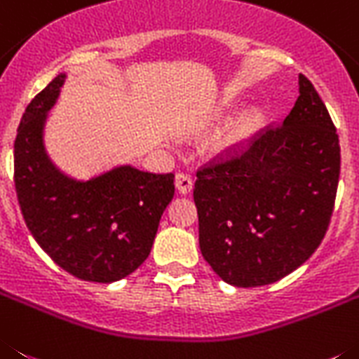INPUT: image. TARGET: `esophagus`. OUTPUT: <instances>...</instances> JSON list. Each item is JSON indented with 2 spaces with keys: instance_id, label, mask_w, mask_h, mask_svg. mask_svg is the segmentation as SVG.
I'll use <instances>...</instances> for the list:
<instances>
[{
  "instance_id": "1",
  "label": "esophagus",
  "mask_w": 359,
  "mask_h": 359,
  "mask_svg": "<svg viewBox=\"0 0 359 359\" xmlns=\"http://www.w3.org/2000/svg\"><path fill=\"white\" fill-rule=\"evenodd\" d=\"M175 186H177V189H179V193H182V195H187V193L193 189L191 177L186 175V173H177V175H175Z\"/></svg>"
}]
</instances>
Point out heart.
<instances>
[{
  "label": "heart",
  "instance_id": "obj_1",
  "mask_svg": "<svg viewBox=\"0 0 359 359\" xmlns=\"http://www.w3.org/2000/svg\"><path fill=\"white\" fill-rule=\"evenodd\" d=\"M263 123V114L259 111H247L236 116L231 123L215 137L212 150L219 156H231L250 141Z\"/></svg>",
  "mask_w": 359,
  "mask_h": 359
}]
</instances>
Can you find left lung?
Here are the masks:
<instances>
[{
  "mask_svg": "<svg viewBox=\"0 0 359 359\" xmlns=\"http://www.w3.org/2000/svg\"><path fill=\"white\" fill-rule=\"evenodd\" d=\"M340 143L324 102L304 75L283 125L240 156L196 172L203 259L240 288L283 279L311 257L331 222Z\"/></svg>",
  "mask_w": 359,
  "mask_h": 359,
  "instance_id": "1",
  "label": "left lung"
}]
</instances>
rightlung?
<instances>
[{"instance_id":"1","label":"right lung","mask_w":359,"mask_h":359,"mask_svg":"<svg viewBox=\"0 0 359 359\" xmlns=\"http://www.w3.org/2000/svg\"><path fill=\"white\" fill-rule=\"evenodd\" d=\"M64 80L66 73L55 76L22 114L14 143L15 191L27 227L55 263L79 279L114 283L150 254L175 175L130 164L89 180L60 172L44 148V125Z\"/></svg>"}]
</instances>
